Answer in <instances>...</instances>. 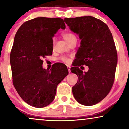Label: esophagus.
Returning <instances> with one entry per match:
<instances>
[{"mask_svg":"<svg viewBox=\"0 0 129 129\" xmlns=\"http://www.w3.org/2000/svg\"><path fill=\"white\" fill-rule=\"evenodd\" d=\"M67 68H68V71H69V72L70 73V72H71V66H67Z\"/></svg>","mask_w":129,"mask_h":129,"instance_id":"34e87169","label":"esophagus"}]
</instances>
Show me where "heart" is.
<instances>
[{
  "label": "heart",
  "instance_id": "b5f03b06",
  "mask_svg": "<svg viewBox=\"0 0 129 129\" xmlns=\"http://www.w3.org/2000/svg\"><path fill=\"white\" fill-rule=\"evenodd\" d=\"M62 36H63V38H64V40L66 41V42H68V43H69L71 41H72L73 39H76L75 36L74 34H72V33H70V32L64 33L63 35H62ZM54 41H55V39L54 38H53V39H52V42H54ZM61 60L65 62V63H68V62H69V59L66 58V57H61Z\"/></svg>",
  "mask_w": 129,
  "mask_h": 129
}]
</instances>
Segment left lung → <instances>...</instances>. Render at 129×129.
I'll return each instance as SVG.
<instances>
[{"instance_id":"obj_1","label":"left lung","mask_w":129,"mask_h":129,"mask_svg":"<svg viewBox=\"0 0 129 129\" xmlns=\"http://www.w3.org/2000/svg\"><path fill=\"white\" fill-rule=\"evenodd\" d=\"M64 21L81 40L71 68L78 77L72 87L73 95L80 104L94 105L108 94L114 81L118 57L112 33L105 23L91 16ZM81 65L88 66L87 72L80 69Z\"/></svg>"}]
</instances>
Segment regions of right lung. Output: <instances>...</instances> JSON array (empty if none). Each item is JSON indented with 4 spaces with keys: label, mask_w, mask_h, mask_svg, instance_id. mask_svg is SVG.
Masks as SVG:
<instances>
[{
    "label": "right lung",
    "mask_w": 129,
    "mask_h": 129,
    "mask_svg": "<svg viewBox=\"0 0 129 129\" xmlns=\"http://www.w3.org/2000/svg\"><path fill=\"white\" fill-rule=\"evenodd\" d=\"M66 26L60 18L38 17L25 22L14 38L10 54L14 86L25 102L36 108L45 107L54 99L58 84L68 75L63 63L50 70L44 69L43 60L52 55V38Z\"/></svg>",
    "instance_id": "right-lung-1"
}]
</instances>
